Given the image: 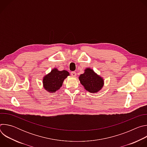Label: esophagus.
<instances>
[{
  "mask_svg": "<svg viewBox=\"0 0 147 147\" xmlns=\"http://www.w3.org/2000/svg\"><path fill=\"white\" fill-rule=\"evenodd\" d=\"M71 76L72 77H76V73L75 71H71Z\"/></svg>",
  "mask_w": 147,
  "mask_h": 147,
  "instance_id": "34e87169",
  "label": "esophagus"
}]
</instances>
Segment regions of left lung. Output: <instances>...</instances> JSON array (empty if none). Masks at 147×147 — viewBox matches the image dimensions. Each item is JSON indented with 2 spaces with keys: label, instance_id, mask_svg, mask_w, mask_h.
Here are the masks:
<instances>
[{
  "label": "left lung",
  "instance_id": "obj_1",
  "mask_svg": "<svg viewBox=\"0 0 147 147\" xmlns=\"http://www.w3.org/2000/svg\"><path fill=\"white\" fill-rule=\"evenodd\" d=\"M79 80L84 88L91 93L99 92L104 84L103 78L90 68L86 69L84 73L80 76Z\"/></svg>",
  "mask_w": 147,
  "mask_h": 147
}]
</instances>
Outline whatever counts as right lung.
Segmentation results:
<instances>
[{"label": "right lung", "mask_w": 147, "mask_h": 147, "mask_svg": "<svg viewBox=\"0 0 147 147\" xmlns=\"http://www.w3.org/2000/svg\"><path fill=\"white\" fill-rule=\"evenodd\" d=\"M69 75V73L66 70L59 71L56 68L53 69L43 78L42 82L44 89L49 92H55L60 89L65 79Z\"/></svg>", "instance_id": "obj_1"}]
</instances>
